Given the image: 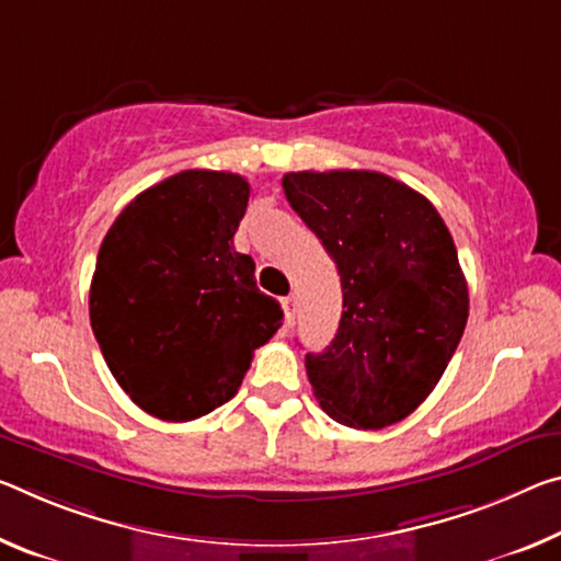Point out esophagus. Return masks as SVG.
Here are the masks:
<instances>
[{
  "label": "esophagus",
  "instance_id": "1",
  "mask_svg": "<svg viewBox=\"0 0 561 561\" xmlns=\"http://www.w3.org/2000/svg\"><path fill=\"white\" fill-rule=\"evenodd\" d=\"M282 309H284V324H287V327L295 324V314H297V299H295V295H289V297L282 299Z\"/></svg>",
  "mask_w": 561,
  "mask_h": 561
}]
</instances>
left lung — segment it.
<instances>
[{"label": "left lung", "mask_w": 561, "mask_h": 561, "mask_svg": "<svg viewBox=\"0 0 561 561\" xmlns=\"http://www.w3.org/2000/svg\"><path fill=\"white\" fill-rule=\"evenodd\" d=\"M282 186L342 282L340 329L305 359L319 407L354 430L402 422L465 334L469 291L455 239L430 199L381 172H289Z\"/></svg>", "instance_id": "left-lung-1"}]
</instances>
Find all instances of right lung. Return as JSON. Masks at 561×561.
I'll return each mask as SVG.
<instances>
[{
	"label": "right lung",
	"mask_w": 561,
	"mask_h": 561,
	"mask_svg": "<svg viewBox=\"0 0 561 561\" xmlns=\"http://www.w3.org/2000/svg\"><path fill=\"white\" fill-rule=\"evenodd\" d=\"M249 182L184 169L137 194L106 232L89 289L104 362L131 402L167 422L209 414L237 394L282 307L234 249Z\"/></svg>",
	"instance_id": "right-lung-1"
}]
</instances>
